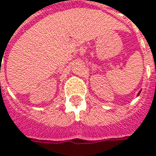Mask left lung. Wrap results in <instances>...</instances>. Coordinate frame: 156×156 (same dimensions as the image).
<instances>
[{
  "label": "left lung",
  "mask_w": 156,
  "mask_h": 156,
  "mask_svg": "<svg viewBox=\"0 0 156 156\" xmlns=\"http://www.w3.org/2000/svg\"><path fill=\"white\" fill-rule=\"evenodd\" d=\"M140 93H141V91H140V92H139V93H138V94H137V95H139V94H140Z\"/></svg>",
  "instance_id": "8db88e82"
}]
</instances>
